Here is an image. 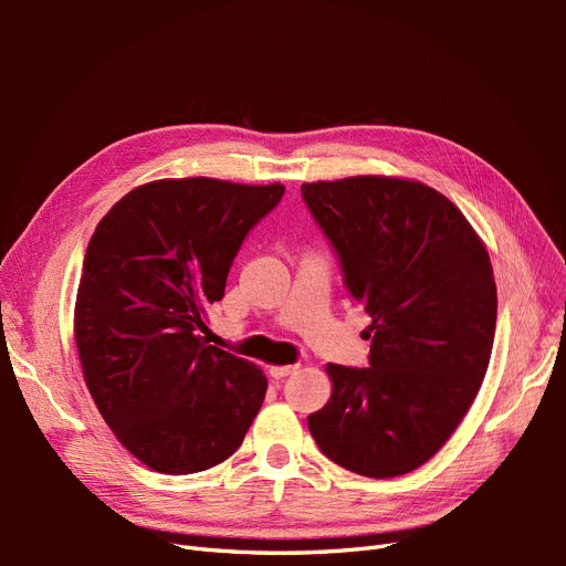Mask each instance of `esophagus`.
Instances as JSON below:
<instances>
[{
	"label": "esophagus",
	"mask_w": 566,
	"mask_h": 566,
	"mask_svg": "<svg viewBox=\"0 0 566 566\" xmlns=\"http://www.w3.org/2000/svg\"><path fill=\"white\" fill-rule=\"evenodd\" d=\"M293 370H297V366L293 364V366H271L269 368V373H271V378H276V380H283V378H287L290 373Z\"/></svg>",
	"instance_id": "obj_1"
}]
</instances>
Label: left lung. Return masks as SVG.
I'll use <instances>...</instances> for the list:
<instances>
[{
	"mask_svg": "<svg viewBox=\"0 0 566 566\" xmlns=\"http://www.w3.org/2000/svg\"><path fill=\"white\" fill-rule=\"evenodd\" d=\"M302 198L373 318L368 368L328 364L333 394L310 432L339 468L406 474L447 443L482 387L499 310L489 252L420 181H316Z\"/></svg>",
	"mask_w": 566,
	"mask_h": 566,
	"instance_id": "obj_1",
	"label": "left lung"
}]
</instances>
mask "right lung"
Instances as JSON below:
<instances>
[{"label": "right lung", "instance_id": "add662e5", "mask_svg": "<svg viewBox=\"0 0 566 566\" xmlns=\"http://www.w3.org/2000/svg\"><path fill=\"white\" fill-rule=\"evenodd\" d=\"M283 193V184L163 179L98 221L77 287V354L101 416L150 470L219 465L260 413L266 378L208 345L205 310Z\"/></svg>", "mask_w": 566, "mask_h": 566}]
</instances>
